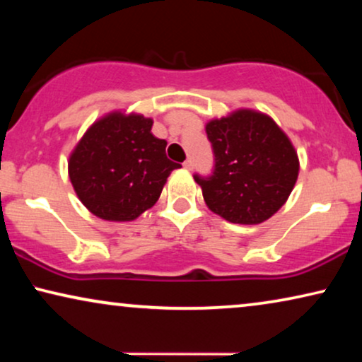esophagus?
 I'll return each mask as SVG.
<instances>
[{"label":"esophagus","mask_w":362,"mask_h":362,"mask_svg":"<svg viewBox=\"0 0 362 362\" xmlns=\"http://www.w3.org/2000/svg\"><path fill=\"white\" fill-rule=\"evenodd\" d=\"M182 166H185L186 168V170H192V166H194V165H192V161L191 160H186L185 163H182Z\"/></svg>","instance_id":"obj_1"}]
</instances>
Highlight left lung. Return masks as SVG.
<instances>
[{"label": "left lung", "mask_w": 362, "mask_h": 362, "mask_svg": "<svg viewBox=\"0 0 362 362\" xmlns=\"http://www.w3.org/2000/svg\"><path fill=\"white\" fill-rule=\"evenodd\" d=\"M211 176L194 175L207 207L234 224H260L288 199L300 163L290 138L265 113L237 110L211 120Z\"/></svg>", "instance_id": "obj_1"}]
</instances>
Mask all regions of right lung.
<instances>
[{
	"label": "right lung",
	"instance_id": "add662e5",
	"mask_svg": "<svg viewBox=\"0 0 362 362\" xmlns=\"http://www.w3.org/2000/svg\"><path fill=\"white\" fill-rule=\"evenodd\" d=\"M153 120L108 113L86 132L69 158L78 199L105 221H133L160 197L180 163L168 160L166 141L151 133Z\"/></svg>",
	"mask_w": 362,
	"mask_h": 362
}]
</instances>
